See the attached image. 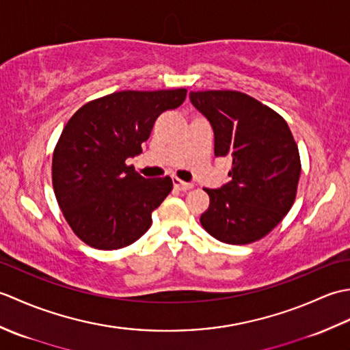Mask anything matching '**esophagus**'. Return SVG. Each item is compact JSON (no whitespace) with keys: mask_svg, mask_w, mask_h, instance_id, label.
Listing matches in <instances>:
<instances>
[{"mask_svg":"<svg viewBox=\"0 0 350 350\" xmlns=\"http://www.w3.org/2000/svg\"><path fill=\"white\" fill-rule=\"evenodd\" d=\"M173 185H174V188L177 191H188V189H191L192 187H194V185H192V183L182 182L180 179H177V177H173Z\"/></svg>","mask_w":350,"mask_h":350,"instance_id":"1","label":"esophagus"}]
</instances>
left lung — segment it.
Masks as SVG:
<instances>
[{"label": "left lung", "mask_w": 350, "mask_h": 350, "mask_svg": "<svg viewBox=\"0 0 350 350\" xmlns=\"http://www.w3.org/2000/svg\"><path fill=\"white\" fill-rule=\"evenodd\" d=\"M215 133V156H232V180L209 194L200 217L215 239L247 245L277 227L293 206L301 176L298 144L272 108L236 90L191 92Z\"/></svg>", "instance_id": "obj_1"}]
</instances>
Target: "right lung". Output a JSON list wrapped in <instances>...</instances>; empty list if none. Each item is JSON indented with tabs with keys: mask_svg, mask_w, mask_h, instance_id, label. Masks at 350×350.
Listing matches in <instances>:
<instances>
[{
	"mask_svg": "<svg viewBox=\"0 0 350 350\" xmlns=\"http://www.w3.org/2000/svg\"><path fill=\"white\" fill-rule=\"evenodd\" d=\"M187 88L116 92L87 102L70 117L52 156L57 203L81 241L120 250L152 226V212L173 189L168 176L144 179L132 165L154 120L180 107Z\"/></svg>",
	"mask_w": 350,
	"mask_h": 350,
	"instance_id": "add662e5",
	"label": "right lung"
}]
</instances>
